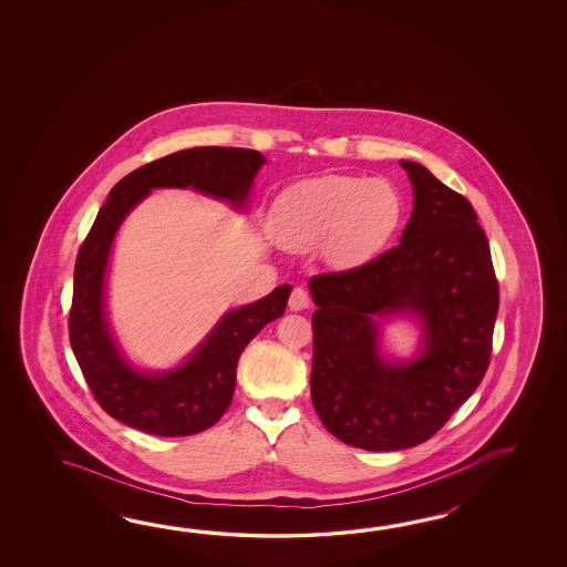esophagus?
Wrapping results in <instances>:
<instances>
[{
	"mask_svg": "<svg viewBox=\"0 0 567 567\" xmlns=\"http://www.w3.org/2000/svg\"><path fill=\"white\" fill-rule=\"evenodd\" d=\"M310 293L306 291V289L298 286V288L291 289V293H289V310L291 312H301V310H306V308H310Z\"/></svg>",
	"mask_w": 567,
	"mask_h": 567,
	"instance_id": "1",
	"label": "esophagus"
}]
</instances>
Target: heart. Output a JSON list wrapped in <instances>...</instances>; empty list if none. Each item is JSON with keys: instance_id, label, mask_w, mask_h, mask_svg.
I'll return each mask as SVG.
<instances>
[{"instance_id": "heart-1", "label": "heart", "mask_w": 567, "mask_h": 567, "mask_svg": "<svg viewBox=\"0 0 567 567\" xmlns=\"http://www.w3.org/2000/svg\"><path fill=\"white\" fill-rule=\"evenodd\" d=\"M403 203L391 182L357 176H322L279 194L271 208V230L293 251L324 243L338 266H352L379 251L395 233Z\"/></svg>"}]
</instances>
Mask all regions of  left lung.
<instances>
[{"label": "left lung", "mask_w": 567, "mask_h": 567, "mask_svg": "<svg viewBox=\"0 0 567 567\" xmlns=\"http://www.w3.org/2000/svg\"><path fill=\"white\" fill-rule=\"evenodd\" d=\"M401 166L415 196L401 243L310 279L313 410L340 442L371 452L422 444L471 398L491 362L498 312L491 247L471 203L422 164ZM393 312L423 320V354L413 362L380 354L373 320Z\"/></svg>", "instance_id": "8db88e82"}]
</instances>
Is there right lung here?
<instances>
[{
  "label": "right lung",
  "instance_id": "right-lung-1",
  "mask_svg": "<svg viewBox=\"0 0 567 567\" xmlns=\"http://www.w3.org/2000/svg\"><path fill=\"white\" fill-rule=\"evenodd\" d=\"M266 157L245 147H193L159 157L121 178L76 255L69 337L96 403L145 434L205 432L229 410L243 349L286 312L291 286L225 313L193 357L174 371L140 373L121 357L105 320V271L121 220L152 188H194L243 206Z\"/></svg>",
  "mask_w": 567,
  "mask_h": 567
}]
</instances>
